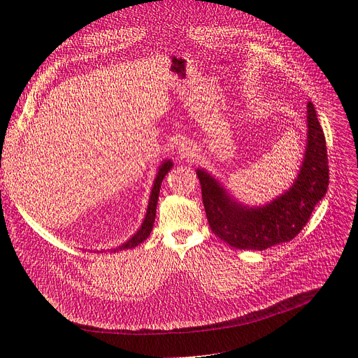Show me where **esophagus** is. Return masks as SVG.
<instances>
[{
    "label": "esophagus",
    "mask_w": 358,
    "mask_h": 358,
    "mask_svg": "<svg viewBox=\"0 0 358 358\" xmlns=\"http://www.w3.org/2000/svg\"><path fill=\"white\" fill-rule=\"evenodd\" d=\"M178 154L184 159H193L196 157V150L190 142L185 141V142H181V145L178 146Z\"/></svg>",
    "instance_id": "esophagus-1"
}]
</instances>
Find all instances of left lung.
<instances>
[{
    "label": "left lung",
    "mask_w": 358,
    "mask_h": 358,
    "mask_svg": "<svg viewBox=\"0 0 358 358\" xmlns=\"http://www.w3.org/2000/svg\"><path fill=\"white\" fill-rule=\"evenodd\" d=\"M212 232L236 250L262 251L292 241L310 219L315 206L327 194L329 166L324 130L313 104L308 103V145L305 159L293 185L262 208L236 203L204 169H197Z\"/></svg>",
    "instance_id": "obj_1"
}]
</instances>
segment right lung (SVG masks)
Returning <instances> with one entry per match:
<instances>
[{"instance_id":"right-lung-1","label":"right lung","mask_w":358,"mask_h":358,"mask_svg":"<svg viewBox=\"0 0 358 358\" xmlns=\"http://www.w3.org/2000/svg\"><path fill=\"white\" fill-rule=\"evenodd\" d=\"M173 168V162L171 161H165L161 166H159V171L157 174V178L154 181V187H152V192H150V197H149V204H148V210H146V216L145 220L142 223V227L139 228V231L131 236L127 242H124L123 245H120L117 248V251L122 250H130V248H135L138 247L139 243H142L149 235L150 231L154 228V222H155V215H157V203H158V196H159V189H161V182L164 180V177L168 174L169 169ZM116 251V250H115Z\"/></svg>"}]
</instances>
